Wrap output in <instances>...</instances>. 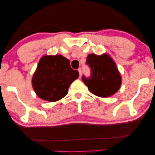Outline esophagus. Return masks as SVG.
Listing matches in <instances>:
<instances>
[{
	"mask_svg": "<svg viewBox=\"0 0 155 155\" xmlns=\"http://www.w3.org/2000/svg\"><path fill=\"white\" fill-rule=\"evenodd\" d=\"M78 72H79V74H80V77H81V75H82V69H81L80 68H78Z\"/></svg>",
	"mask_w": 155,
	"mask_h": 155,
	"instance_id": "esophagus-1",
	"label": "esophagus"
}]
</instances>
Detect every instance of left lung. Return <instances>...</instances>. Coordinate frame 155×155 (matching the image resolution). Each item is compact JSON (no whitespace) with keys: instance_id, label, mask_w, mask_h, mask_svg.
I'll return each instance as SVG.
<instances>
[{"instance_id":"obj_1","label":"left lung","mask_w":155,"mask_h":155,"mask_svg":"<svg viewBox=\"0 0 155 155\" xmlns=\"http://www.w3.org/2000/svg\"><path fill=\"white\" fill-rule=\"evenodd\" d=\"M91 68L89 78L82 76V81L91 93L99 97L113 95L120 89L121 78L115 62L108 54H89L87 62Z\"/></svg>"}]
</instances>
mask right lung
<instances>
[{
	"label": "right lung",
	"mask_w": 155,
	"mask_h": 155,
	"mask_svg": "<svg viewBox=\"0 0 155 155\" xmlns=\"http://www.w3.org/2000/svg\"><path fill=\"white\" fill-rule=\"evenodd\" d=\"M79 72L73 70L70 60L61 55H45L40 60L32 78V86L40 98L56 101L66 96Z\"/></svg>",
	"instance_id": "add662e5"
}]
</instances>
